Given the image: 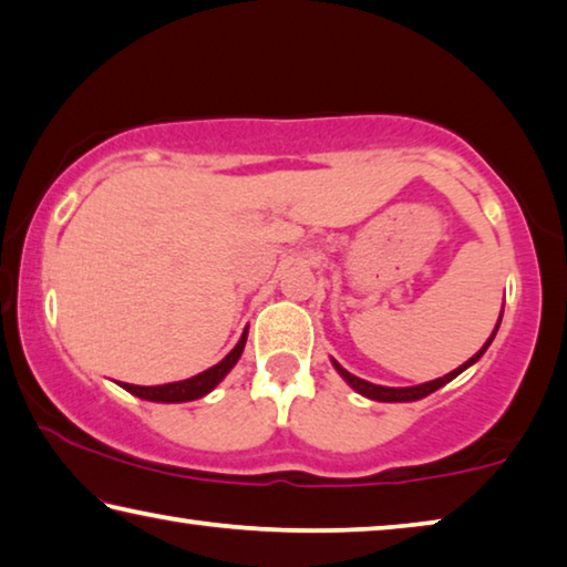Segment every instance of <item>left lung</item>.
<instances>
[{
	"label": "left lung",
	"mask_w": 567,
	"mask_h": 567,
	"mask_svg": "<svg viewBox=\"0 0 567 567\" xmlns=\"http://www.w3.org/2000/svg\"><path fill=\"white\" fill-rule=\"evenodd\" d=\"M497 328H499V322H497ZM494 332H497V330H494ZM494 332H492V338H494ZM492 338L487 340V343H484V348L480 350L477 355H472L470 361H466L464 365L456 368V371L446 373L444 379H436V381H429V383H421V385H411V389H389V385H375V383H368V381H363V379H358V375L348 373L346 368H343V365H338L336 361H332V365L338 368V373L343 375V379H346L350 385H353V389H355L358 393H363V396H368V399H373V401H416V399H424V396H429V393H434L436 389H442V385H446L449 381L456 379V375H460L462 371H466V368H470L472 363H477L480 358H482L484 350L489 348Z\"/></svg>",
	"instance_id": "left-lung-1"
}]
</instances>
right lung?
<instances>
[{
  "label": "right lung",
  "instance_id": "obj_1",
  "mask_svg": "<svg viewBox=\"0 0 567 567\" xmlns=\"http://www.w3.org/2000/svg\"><path fill=\"white\" fill-rule=\"evenodd\" d=\"M247 343V332L239 338V343L235 346V350L224 358L221 363L212 365L209 371H204L199 375H194V379H186V381H176V383H164V385H133V383H123V389L133 393V396L138 399H146V401H164V403H182V401H194V399H202L209 393L214 385H217L224 375H227L235 363L239 361L241 350H245Z\"/></svg>",
  "mask_w": 567,
  "mask_h": 567
}]
</instances>
